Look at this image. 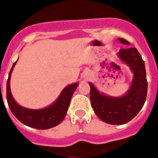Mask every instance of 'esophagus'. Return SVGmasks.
<instances>
[{
  "instance_id": "34e87169",
  "label": "esophagus",
  "mask_w": 158,
  "mask_h": 158,
  "mask_svg": "<svg viewBox=\"0 0 158 158\" xmlns=\"http://www.w3.org/2000/svg\"><path fill=\"white\" fill-rule=\"evenodd\" d=\"M82 77H83V79H87L89 77V72H86V73L83 74V76H82Z\"/></svg>"
}]
</instances>
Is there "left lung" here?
Instances as JSON below:
<instances>
[{
    "label": "left lung",
    "instance_id": "left-lung-1",
    "mask_svg": "<svg viewBox=\"0 0 158 158\" xmlns=\"http://www.w3.org/2000/svg\"><path fill=\"white\" fill-rule=\"evenodd\" d=\"M122 44L129 45L123 38H118ZM123 63L133 72V80L128 91L123 96L114 98L101 94L91 82L90 102L95 114L109 124H123L131 120L141 110L147 95V80L145 63L135 47L121 49L117 53Z\"/></svg>",
    "mask_w": 158,
    "mask_h": 158
}]
</instances>
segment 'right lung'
<instances>
[{"label":"right lung","mask_w":158,"mask_h":158,"mask_svg":"<svg viewBox=\"0 0 158 158\" xmlns=\"http://www.w3.org/2000/svg\"><path fill=\"white\" fill-rule=\"evenodd\" d=\"M17 60L13 64L7 81L6 97L8 107L14 116L23 124L36 129H49L62 122L67 114L71 98L78 86V82L69 85L62 90L57 99L51 106L42 109H29L22 107L14 100L10 89V77Z\"/></svg>","instance_id":"right-lung-1"}]
</instances>
